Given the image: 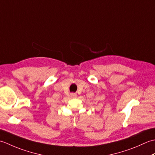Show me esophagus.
<instances>
[{"label":"esophagus","instance_id":"34e87169","mask_svg":"<svg viewBox=\"0 0 155 155\" xmlns=\"http://www.w3.org/2000/svg\"><path fill=\"white\" fill-rule=\"evenodd\" d=\"M71 98H77V94L76 93H71Z\"/></svg>","mask_w":155,"mask_h":155}]
</instances>
